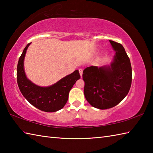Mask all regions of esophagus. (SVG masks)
<instances>
[{"mask_svg":"<svg viewBox=\"0 0 153 153\" xmlns=\"http://www.w3.org/2000/svg\"><path fill=\"white\" fill-rule=\"evenodd\" d=\"M79 74H80V76H81V77H82L83 70H82V69H79Z\"/></svg>","mask_w":153,"mask_h":153,"instance_id":"esophagus-1","label":"esophagus"}]
</instances>
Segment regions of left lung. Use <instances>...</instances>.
<instances>
[{
  "label": "left lung",
  "mask_w": 153,
  "mask_h": 153,
  "mask_svg": "<svg viewBox=\"0 0 153 153\" xmlns=\"http://www.w3.org/2000/svg\"><path fill=\"white\" fill-rule=\"evenodd\" d=\"M109 41L116 51L110 65L87 67L83 74L86 100L92 106L101 110L118 105L131 85V66L124 48L116 42Z\"/></svg>",
  "instance_id": "1"
}]
</instances>
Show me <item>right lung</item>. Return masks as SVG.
<instances>
[{"instance_id": "obj_1", "label": "right lung", "mask_w": 153, "mask_h": 153, "mask_svg": "<svg viewBox=\"0 0 153 153\" xmlns=\"http://www.w3.org/2000/svg\"><path fill=\"white\" fill-rule=\"evenodd\" d=\"M23 51L17 66V82L22 94L27 101L42 111L54 112L62 109L66 105L69 92L77 80L80 79L79 71L76 70L54 84L41 87L29 79L24 70V59L27 48Z\"/></svg>"}]
</instances>
